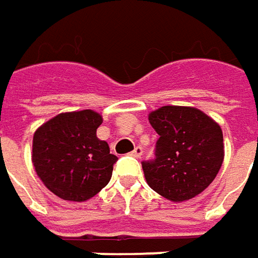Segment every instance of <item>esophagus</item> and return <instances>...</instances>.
Returning <instances> with one entry per match:
<instances>
[{"label":"esophagus","instance_id":"esophagus-1","mask_svg":"<svg viewBox=\"0 0 258 258\" xmlns=\"http://www.w3.org/2000/svg\"><path fill=\"white\" fill-rule=\"evenodd\" d=\"M142 154H144V151H142V148H141V146H136L134 151L131 152V155H132V156H135V158H141V156H142Z\"/></svg>","mask_w":258,"mask_h":258}]
</instances>
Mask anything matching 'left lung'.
Returning <instances> with one entry per match:
<instances>
[{
  "label": "left lung",
  "mask_w": 258,
  "mask_h": 258,
  "mask_svg": "<svg viewBox=\"0 0 258 258\" xmlns=\"http://www.w3.org/2000/svg\"><path fill=\"white\" fill-rule=\"evenodd\" d=\"M148 119L159 135L155 161L142 162L148 185L172 203L203 192L223 165L221 126L191 106H162Z\"/></svg>",
  "instance_id": "left-lung-1"
}]
</instances>
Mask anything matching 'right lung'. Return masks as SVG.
Returning <instances> with one entry per match:
<instances>
[{
    "label": "right lung",
    "mask_w": 258,
    "mask_h": 258,
    "mask_svg": "<svg viewBox=\"0 0 258 258\" xmlns=\"http://www.w3.org/2000/svg\"><path fill=\"white\" fill-rule=\"evenodd\" d=\"M102 114L86 109L64 112L43 123L33 136L31 161L41 182L66 201L83 203L112 178L117 158L96 136Z\"/></svg>",
    "instance_id": "obj_1"
}]
</instances>
